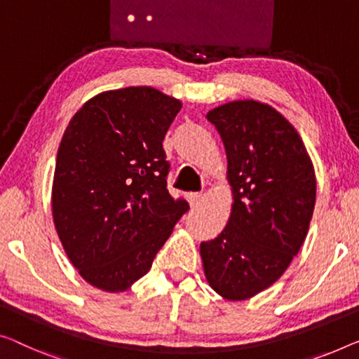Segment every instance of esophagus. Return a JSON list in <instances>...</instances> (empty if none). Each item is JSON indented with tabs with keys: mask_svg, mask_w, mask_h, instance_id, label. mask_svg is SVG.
I'll list each match as a JSON object with an SVG mask.
<instances>
[{
	"mask_svg": "<svg viewBox=\"0 0 359 359\" xmlns=\"http://www.w3.org/2000/svg\"><path fill=\"white\" fill-rule=\"evenodd\" d=\"M189 201H190L191 208H196L203 201V195L201 194H189Z\"/></svg>",
	"mask_w": 359,
	"mask_h": 359,
	"instance_id": "obj_1",
	"label": "esophagus"
}]
</instances>
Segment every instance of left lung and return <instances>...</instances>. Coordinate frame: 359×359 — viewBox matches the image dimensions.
<instances>
[{
  "label": "left lung",
  "instance_id": "1",
  "mask_svg": "<svg viewBox=\"0 0 359 359\" xmlns=\"http://www.w3.org/2000/svg\"><path fill=\"white\" fill-rule=\"evenodd\" d=\"M227 154L232 211L224 231L200 245L206 280L242 302L271 287L302 248L316 203L311 158L290 122L255 100L206 114Z\"/></svg>",
  "mask_w": 359,
  "mask_h": 359
}]
</instances>
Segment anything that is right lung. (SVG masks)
<instances>
[{
    "label": "right lung",
    "instance_id": "add662e5",
    "mask_svg": "<svg viewBox=\"0 0 359 359\" xmlns=\"http://www.w3.org/2000/svg\"><path fill=\"white\" fill-rule=\"evenodd\" d=\"M182 103L151 87L93 96L69 122L57 149L51 206L79 274L124 292L149 271L189 203L168 190L163 140Z\"/></svg>",
    "mask_w": 359,
    "mask_h": 359
}]
</instances>
